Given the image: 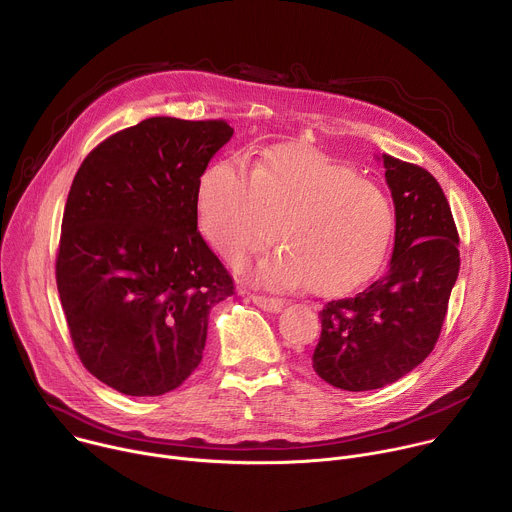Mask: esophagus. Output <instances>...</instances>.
<instances>
[{"mask_svg": "<svg viewBox=\"0 0 512 512\" xmlns=\"http://www.w3.org/2000/svg\"><path fill=\"white\" fill-rule=\"evenodd\" d=\"M249 300H251L255 306H259L261 310H265V312H281V308H283V300H279V298H267V296L251 294Z\"/></svg>", "mask_w": 512, "mask_h": 512, "instance_id": "34e87169", "label": "esophagus"}]
</instances>
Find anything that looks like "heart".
<instances>
[{
	"instance_id": "obj_1",
	"label": "heart",
	"mask_w": 512,
	"mask_h": 512,
	"mask_svg": "<svg viewBox=\"0 0 512 512\" xmlns=\"http://www.w3.org/2000/svg\"><path fill=\"white\" fill-rule=\"evenodd\" d=\"M196 216L204 239L231 265L277 235L283 247L253 269V279L269 287L308 283L316 294H340L371 277L395 231L387 194L312 148H277L251 172L237 160L212 164L198 184Z\"/></svg>"
}]
</instances>
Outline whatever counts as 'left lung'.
Returning a JSON list of instances; mask_svg holds the SVG:
<instances>
[{"label":"left lung","instance_id":"left-lung-1","mask_svg":"<svg viewBox=\"0 0 512 512\" xmlns=\"http://www.w3.org/2000/svg\"><path fill=\"white\" fill-rule=\"evenodd\" d=\"M395 202V247L383 277L320 312L312 354L320 379L371 391L411 373L433 350L460 271V237L448 198L423 168L381 156Z\"/></svg>","mask_w":512,"mask_h":512}]
</instances>
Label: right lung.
Instances as JSON below:
<instances>
[{
	"instance_id": "1",
	"label": "right lung",
	"mask_w": 512,
	"mask_h": 512,
	"mask_svg": "<svg viewBox=\"0 0 512 512\" xmlns=\"http://www.w3.org/2000/svg\"><path fill=\"white\" fill-rule=\"evenodd\" d=\"M231 135L223 119L150 117L101 141L72 180L60 304L85 369L123 395L178 389L202 360L210 310L235 294L196 216L200 176Z\"/></svg>"
}]
</instances>
